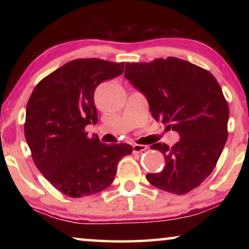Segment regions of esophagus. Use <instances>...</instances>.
Masks as SVG:
<instances>
[{"instance_id": "esophagus-1", "label": "esophagus", "mask_w": 249, "mask_h": 249, "mask_svg": "<svg viewBox=\"0 0 249 249\" xmlns=\"http://www.w3.org/2000/svg\"><path fill=\"white\" fill-rule=\"evenodd\" d=\"M132 148H134V152H135V153H141V152L146 151V149H147L148 147H147V146H145V145L135 144L134 146H132Z\"/></svg>"}]
</instances>
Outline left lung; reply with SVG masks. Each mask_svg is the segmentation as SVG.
I'll use <instances>...</instances> for the list:
<instances>
[{"label":"left lung","mask_w":249,"mask_h":249,"mask_svg":"<svg viewBox=\"0 0 249 249\" xmlns=\"http://www.w3.org/2000/svg\"><path fill=\"white\" fill-rule=\"evenodd\" d=\"M124 77L147 98L156 121L172 129L180 141L151 146L164 156L165 166L146 179L156 188L183 195L212 173L228 138L229 107L210 71L168 57L125 63Z\"/></svg>","instance_id":"left-lung-1"}]
</instances>
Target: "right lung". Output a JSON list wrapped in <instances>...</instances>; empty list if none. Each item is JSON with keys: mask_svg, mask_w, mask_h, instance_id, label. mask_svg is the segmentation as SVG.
I'll return each mask as SVG.
<instances>
[{"mask_svg": "<svg viewBox=\"0 0 249 249\" xmlns=\"http://www.w3.org/2000/svg\"><path fill=\"white\" fill-rule=\"evenodd\" d=\"M124 62L72 60L37 84L26 108L25 137L34 163L54 188L70 197L90 196L113 181L120 160L131 145L88 137L96 124V87L124 72Z\"/></svg>", "mask_w": 249, "mask_h": 249, "instance_id": "1", "label": "right lung"}]
</instances>
